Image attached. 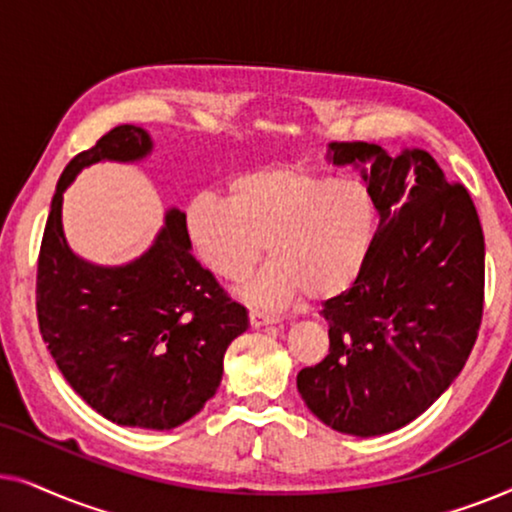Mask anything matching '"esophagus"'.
Returning a JSON list of instances; mask_svg holds the SVG:
<instances>
[{
	"mask_svg": "<svg viewBox=\"0 0 512 512\" xmlns=\"http://www.w3.org/2000/svg\"><path fill=\"white\" fill-rule=\"evenodd\" d=\"M249 324L261 328V326H272V324H279V319L275 314H265V312H258V310H251L249 312Z\"/></svg>",
	"mask_w": 512,
	"mask_h": 512,
	"instance_id": "esophagus-1",
	"label": "esophagus"
}]
</instances>
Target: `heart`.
I'll return each mask as SVG.
<instances>
[{
  "label": "heart",
  "instance_id": "heart-1",
  "mask_svg": "<svg viewBox=\"0 0 512 512\" xmlns=\"http://www.w3.org/2000/svg\"><path fill=\"white\" fill-rule=\"evenodd\" d=\"M186 233L200 261L226 282L247 277L265 244L270 263L242 291L249 303L279 307L300 296L328 303L363 272L377 205L361 184L303 167H261L230 181L228 200H191Z\"/></svg>",
  "mask_w": 512,
  "mask_h": 512
}]
</instances>
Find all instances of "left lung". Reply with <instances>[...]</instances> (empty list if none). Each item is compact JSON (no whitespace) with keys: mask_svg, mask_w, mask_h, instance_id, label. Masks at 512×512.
<instances>
[{"mask_svg":"<svg viewBox=\"0 0 512 512\" xmlns=\"http://www.w3.org/2000/svg\"><path fill=\"white\" fill-rule=\"evenodd\" d=\"M333 165L361 177L380 223L352 289L324 303L328 354L298 373L321 422L349 436H382L417 419L457 380L478 340L485 303V237L471 195L422 149L331 142Z\"/></svg>","mask_w":512,"mask_h":512,"instance_id":"left-lung-1","label":"left lung"}]
</instances>
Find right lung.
<instances>
[{"instance_id": "right-lung-1", "label": "right lung", "mask_w": 512, "mask_h": 512, "mask_svg": "<svg viewBox=\"0 0 512 512\" xmlns=\"http://www.w3.org/2000/svg\"><path fill=\"white\" fill-rule=\"evenodd\" d=\"M151 149L149 132L118 125L69 160L41 240L37 317L60 373L90 408L114 424L167 431L216 394L247 310L195 261L179 209H167L146 254L116 268L83 261L62 233V193L83 167L135 163Z\"/></svg>"}]
</instances>
